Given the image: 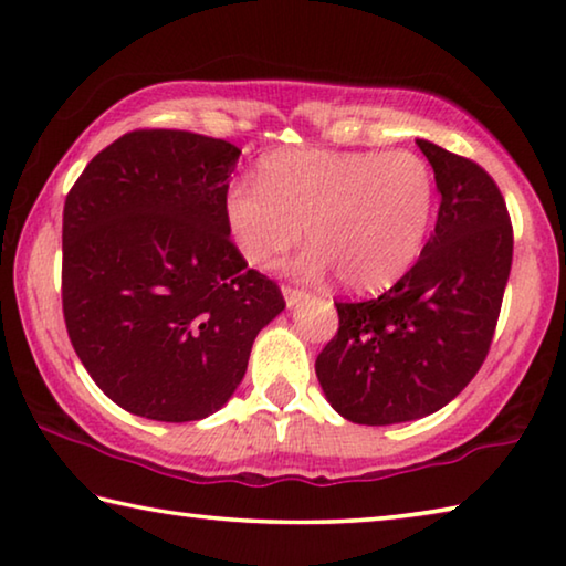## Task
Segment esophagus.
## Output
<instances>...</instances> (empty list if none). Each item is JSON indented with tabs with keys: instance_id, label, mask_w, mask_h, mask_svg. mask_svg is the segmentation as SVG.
Returning a JSON list of instances; mask_svg holds the SVG:
<instances>
[{
	"instance_id": "34e87169",
	"label": "esophagus",
	"mask_w": 566,
	"mask_h": 566,
	"mask_svg": "<svg viewBox=\"0 0 566 566\" xmlns=\"http://www.w3.org/2000/svg\"><path fill=\"white\" fill-rule=\"evenodd\" d=\"M282 292H284V302H286V306H290V310H292V306L300 304V302H304L306 296H310L304 290H294V286H284Z\"/></svg>"
}]
</instances>
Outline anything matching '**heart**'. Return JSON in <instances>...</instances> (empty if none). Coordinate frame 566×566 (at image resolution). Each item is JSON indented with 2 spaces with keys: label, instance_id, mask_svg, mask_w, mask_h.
I'll return each mask as SVG.
<instances>
[{
  "label": "heart",
  "instance_id": "b5f03b06",
  "mask_svg": "<svg viewBox=\"0 0 566 566\" xmlns=\"http://www.w3.org/2000/svg\"><path fill=\"white\" fill-rule=\"evenodd\" d=\"M434 207V171L415 151L292 149L227 191L224 219L252 266L270 270L306 227L304 274L334 270L352 292H379L417 262Z\"/></svg>",
  "mask_w": 566,
  "mask_h": 566
}]
</instances>
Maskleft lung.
<instances>
[{
  "label": "left lung",
  "mask_w": 566,
  "mask_h": 566,
  "mask_svg": "<svg viewBox=\"0 0 566 566\" xmlns=\"http://www.w3.org/2000/svg\"><path fill=\"white\" fill-rule=\"evenodd\" d=\"M442 202L417 264L377 300L334 302L339 329L317 357L329 405L385 427L449 405L482 367L512 270V222L476 161L417 139Z\"/></svg>",
  "instance_id": "1"
}]
</instances>
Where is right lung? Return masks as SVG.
Returning a JSON list of instances; mask_svg holds the SVG:
<instances>
[{
	"mask_svg": "<svg viewBox=\"0 0 566 566\" xmlns=\"http://www.w3.org/2000/svg\"><path fill=\"white\" fill-rule=\"evenodd\" d=\"M239 155L205 134L137 129L102 149L66 195V334L97 387L132 415H214L256 334L284 310L280 286L229 239Z\"/></svg>",
	"mask_w": 566,
	"mask_h": 566,
	"instance_id": "obj_1",
	"label": "right lung"
}]
</instances>
